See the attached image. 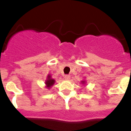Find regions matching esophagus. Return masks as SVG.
<instances>
[{
  "instance_id": "esophagus-1",
  "label": "esophagus",
  "mask_w": 131,
  "mask_h": 131,
  "mask_svg": "<svg viewBox=\"0 0 131 131\" xmlns=\"http://www.w3.org/2000/svg\"><path fill=\"white\" fill-rule=\"evenodd\" d=\"M64 78L66 80L70 79V75H66L64 76Z\"/></svg>"
}]
</instances>
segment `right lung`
Wrapping results in <instances>:
<instances>
[{"label": "right lung", "instance_id": "add662e5", "mask_svg": "<svg viewBox=\"0 0 131 131\" xmlns=\"http://www.w3.org/2000/svg\"><path fill=\"white\" fill-rule=\"evenodd\" d=\"M54 82H55V81H54V79H52L50 78V76L48 75V79H47V80L46 81V84H47V87L49 88L51 86H52L53 84H54Z\"/></svg>", "mask_w": 131, "mask_h": 131}]
</instances>
